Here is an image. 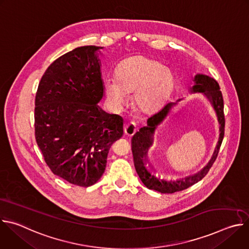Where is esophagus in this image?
<instances>
[{
  "mask_svg": "<svg viewBox=\"0 0 249 249\" xmlns=\"http://www.w3.org/2000/svg\"><path fill=\"white\" fill-rule=\"evenodd\" d=\"M137 131V126H136V123L133 122V121H130L128 123H126L125 127H124V133L125 135L127 136H132L136 133Z\"/></svg>",
  "mask_w": 249,
  "mask_h": 249,
  "instance_id": "esophagus-1",
  "label": "esophagus"
}]
</instances>
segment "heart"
I'll return each instance as SVG.
<instances>
[{
  "instance_id": "b5f03b06",
  "label": "heart",
  "mask_w": 249,
  "mask_h": 249,
  "mask_svg": "<svg viewBox=\"0 0 249 249\" xmlns=\"http://www.w3.org/2000/svg\"><path fill=\"white\" fill-rule=\"evenodd\" d=\"M174 84L171 71L160 62L136 57L124 62L117 71V77L105 80L104 88L109 102L120 107L128 101V93L134 92V102L146 112H152L170 92Z\"/></svg>"
}]
</instances>
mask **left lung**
Wrapping results in <instances>:
<instances>
[{"instance_id":"8db88e82","label":"left lung","mask_w":249,"mask_h":249,"mask_svg":"<svg viewBox=\"0 0 249 249\" xmlns=\"http://www.w3.org/2000/svg\"><path fill=\"white\" fill-rule=\"evenodd\" d=\"M192 92H203L211 101L214 107L218 121L220 123V138L218 145L213 154L209 163L198 173L176 180H167L160 177L148 161L147 154L149 148L153 145V136L157 126L165 118L169 110L176 102H169L162 108L153 114L147 121V125L142 127L132 138V153L134 158V165L140 179L149 189L156 190L160 193H174L187 189L194 185L209 172L213 163L215 162L225 135V114H224V98L218 82L206 75H196L194 78V86L190 89Z\"/></svg>"}]
</instances>
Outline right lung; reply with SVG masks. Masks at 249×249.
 Wrapping results in <instances>:
<instances>
[{"label":"right lung","mask_w":249,"mask_h":249,"mask_svg":"<svg viewBox=\"0 0 249 249\" xmlns=\"http://www.w3.org/2000/svg\"><path fill=\"white\" fill-rule=\"evenodd\" d=\"M102 47H78L45 71L35 95V140L51 171L89 187L102 176L111 145L123 135V119L103 111Z\"/></svg>","instance_id":"1"}]
</instances>
